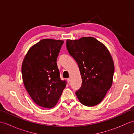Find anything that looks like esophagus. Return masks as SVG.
I'll return each instance as SVG.
<instances>
[{
    "instance_id": "obj_1",
    "label": "esophagus",
    "mask_w": 134,
    "mask_h": 134,
    "mask_svg": "<svg viewBox=\"0 0 134 134\" xmlns=\"http://www.w3.org/2000/svg\"><path fill=\"white\" fill-rule=\"evenodd\" d=\"M67 82H68V83H70V81H71V79H70V78H67Z\"/></svg>"
}]
</instances>
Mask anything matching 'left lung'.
<instances>
[{
    "label": "left lung",
    "mask_w": 134,
    "mask_h": 134,
    "mask_svg": "<svg viewBox=\"0 0 134 134\" xmlns=\"http://www.w3.org/2000/svg\"><path fill=\"white\" fill-rule=\"evenodd\" d=\"M66 47L78 65L82 86L76 92L81 104L93 107L102 101L113 83L115 66L108 48L93 37L68 39Z\"/></svg>",
    "instance_id": "8db88e82"
}]
</instances>
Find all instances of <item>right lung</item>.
Instances as JSON below:
<instances>
[{
	"label": "right lung",
	"mask_w": 134,
	"mask_h": 134,
	"mask_svg": "<svg viewBox=\"0 0 134 134\" xmlns=\"http://www.w3.org/2000/svg\"><path fill=\"white\" fill-rule=\"evenodd\" d=\"M63 42L60 40L42 39L30 48L22 62L25 87L40 107H55L66 86V81L60 78L56 63Z\"/></svg>",
	"instance_id": "obj_1"
}]
</instances>
